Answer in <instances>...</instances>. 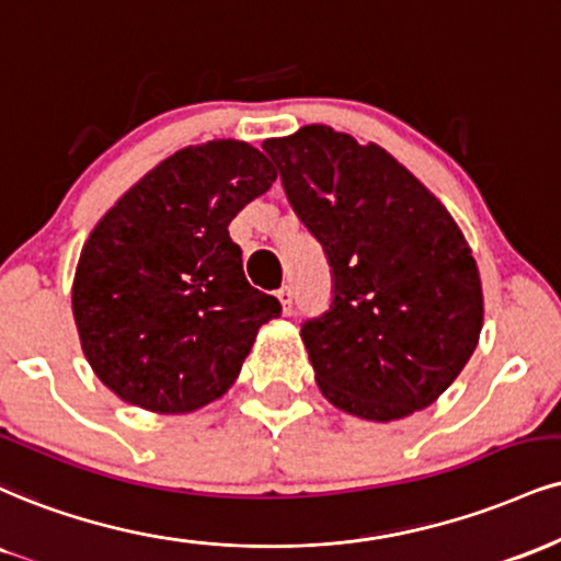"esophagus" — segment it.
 <instances>
[{"mask_svg": "<svg viewBox=\"0 0 561 561\" xmlns=\"http://www.w3.org/2000/svg\"><path fill=\"white\" fill-rule=\"evenodd\" d=\"M276 298H279V302H282V310H285L287 316L293 313V306H295V295H293V287L285 285V287L279 289V293H276Z\"/></svg>", "mask_w": 561, "mask_h": 561, "instance_id": "obj_1", "label": "esophagus"}]
</instances>
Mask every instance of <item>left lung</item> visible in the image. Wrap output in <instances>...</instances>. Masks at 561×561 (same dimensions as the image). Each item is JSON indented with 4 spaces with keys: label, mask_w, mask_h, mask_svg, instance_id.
Listing matches in <instances>:
<instances>
[{
    "label": "left lung",
    "mask_w": 561,
    "mask_h": 561,
    "mask_svg": "<svg viewBox=\"0 0 561 561\" xmlns=\"http://www.w3.org/2000/svg\"><path fill=\"white\" fill-rule=\"evenodd\" d=\"M263 151L332 266V306L300 329L321 394L376 423L428 408L483 327L481 274L457 221L381 146L327 125Z\"/></svg>",
    "instance_id": "1"
}]
</instances>
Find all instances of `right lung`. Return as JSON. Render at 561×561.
I'll use <instances>...</instances> for the list:
<instances>
[{"label": "right lung", "instance_id": "1", "mask_svg": "<svg viewBox=\"0 0 561 561\" xmlns=\"http://www.w3.org/2000/svg\"><path fill=\"white\" fill-rule=\"evenodd\" d=\"M276 170L245 140L187 146L140 178L85 240L72 316L85 360L119 400L178 415L219 400L282 313L251 287L229 221Z\"/></svg>", "mask_w": 561, "mask_h": 561}]
</instances>
